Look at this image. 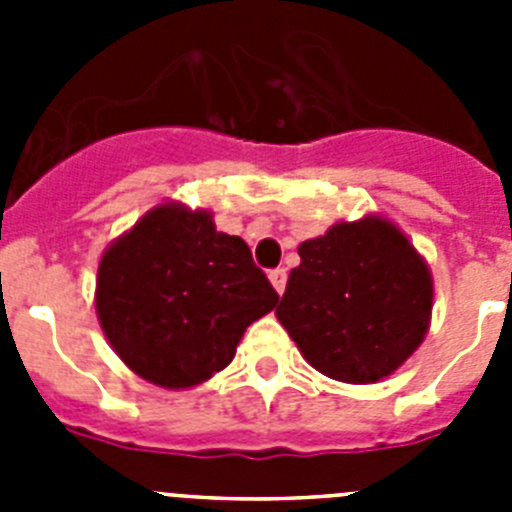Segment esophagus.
<instances>
[{"instance_id":"obj_1","label":"esophagus","mask_w":512,"mask_h":512,"mask_svg":"<svg viewBox=\"0 0 512 512\" xmlns=\"http://www.w3.org/2000/svg\"><path fill=\"white\" fill-rule=\"evenodd\" d=\"M269 282L271 287L277 289V295H284V287H287V271L284 269L269 271Z\"/></svg>"}]
</instances>
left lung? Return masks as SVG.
<instances>
[{"label": "left lung", "mask_w": 512, "mask_h": 512, "mask_svg": "<svg viewBox=\"0 0 512 512\" xmlns=\"http://www.w3.org/2000/svg\"><path fill=\"white\" fill-rule=\"evenodd\" d=\"M277 318L312 369L374 384L400 369L431 328L433 274L384 215L341 220L297 246Z\"/></svg>", "instance_id": "obj_1"}]
</instances>
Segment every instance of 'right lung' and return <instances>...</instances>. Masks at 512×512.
<instances>
[{"label":"right lung","mask_w":512,"mask_h":512,"mask_svg":"<svg viewBox=\"0 0 512 512\" xmlns=\"http://www.w3.org/2000/svg\"><path fill=\"white\" fill-rule=\"evenodd\" d=\"M279 295L210 210L161 202L104 248L94 307L112 351L140 379L189 390L223 372Z\"/></svg>","instance_id":"add662e5"}]
</instances>
